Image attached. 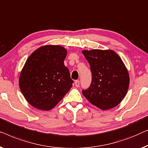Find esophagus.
I'll list each match as a JSON object with an SVG mask.
<instances>
[{
  "instance_id": "esophagus-1",
  "label": "esophagus",
  "mask_w": 148,
  "mask_h": 148,
  "mask_svg": "<svg viewBox=\"0 0 148 148\" xmlns=\"http://www.w3.org/2000/svg\"><path fill=\"white\" fill-rule=\"evenodd\" d=\"M74 84H75V86H76V87H79V86H80V81H79L78 80H76L74 82Z\"/></svg>"
}]
</instances>
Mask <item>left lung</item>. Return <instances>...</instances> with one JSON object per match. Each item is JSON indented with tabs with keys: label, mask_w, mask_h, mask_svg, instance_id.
I'll return each instance as SVG.
<instances>
[{
	"label": "left lung",
	"mask_w": 148,
	"mask_h": 148,
	"mask_svg": "<svg viewBox=\"0 0 148 148\" xmlns=\"http://www.w3.org/2000/svg\"><path fill=\"white\" fill-rule=\"evenodd\" d=\"M90 64L92 82L82 90L86 99L102 110L118 105L125 97L130 84L127 70L121 58L113 50L82 51Z\"/></svg>",
	"instance_id": "8db88e82"
}]
</instances>
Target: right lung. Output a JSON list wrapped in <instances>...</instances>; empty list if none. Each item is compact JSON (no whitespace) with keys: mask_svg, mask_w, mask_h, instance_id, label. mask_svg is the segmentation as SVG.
Listing matches in <instances>:
<instances>
[{"mask_svg":"<svg viewBox=\"0 0 148 148\" xmlns=\"http://www.w3.org/2000/svg\"><path fill=\"white\" fill-rule=\"evenodd\" d=\"M67 51L60 45H45L31 54L19 77L22 94L31 105L49 111L55 107L73 84L64 66Z\"/></svg>","mask_w":148,"mask_h":148,"instance_id":"obj_1","label":"right lung"}]
</instances>
